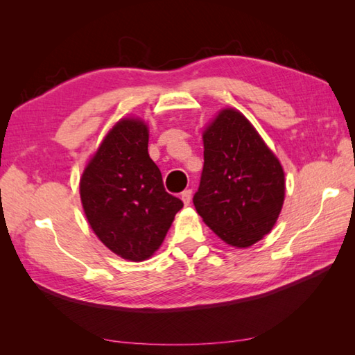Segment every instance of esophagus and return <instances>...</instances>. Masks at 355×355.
<instances>
[{
    "instance_id": "esophagus-1",
    "label": "esophagus",
    "mask_w": 355,
    "mask_h": 355,
    "mask_svg": "<svg viewBox=\"0 0 355 355\" xmlns=\"http://www.w3.org/2000/svg\"><path fill=\"white\" fill-rule=\"evenodd\" d=\"M182 200L186 206H189V202L192 200V191L191 189H186L182 192Z\"/></svg>"
}]
</instances>
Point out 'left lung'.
Returning <instances> with one entry per match:
<instances>
[{"label":"left lung","mask_w":355,"mask_h":355,"mask_svg":"<svg viewBox=\"0 0 355 355\" xmlns=\"http://www.w3.org/2000/svg\"><path fill=\"white\" fill-rule=\"evenodd\" d=\"M205 166L193 206L233 247H250L273 229L284 205V171L252 123L223 110L202 134Z\"/></svg>","instance_id":"8db88e82"}]
</instances>
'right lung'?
I'll return each mask as SVG.
<instances>
[{
  "mask_svg": "<svg viewBox=\"0 0 355 355\" xmlns=\"http://www.w3.org/2000/svg\"><path fill=\"white\" fill-rule=\"evenodd\" d=\"M148 126L123 119L102 141L80 178L92 229L111 252L145 261L162 245L183 201L168 193L148 154Z\"/></svg>",
  "mask_w": 355,
  "mask_h": 355,
  "instance_id": "obj_1",
  "label": "right lung"
}]
</instances>
